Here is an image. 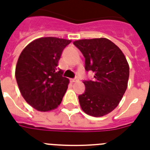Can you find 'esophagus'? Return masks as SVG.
<instances>
[{"label": "esophagus", "instance_id": "esophagus-1", "mask_svg": "<svg viewBox=\"0 0 150 150\" xmlns=\"http://www.w3.org/2000/svg\"><path fill=\"white\" fill-rule=\"evenodd\" d=\"M78 81V78H75V79H71V82H75Z\"/></svg>", "mask_w": 150, "mask_h": 150}]
</instances>
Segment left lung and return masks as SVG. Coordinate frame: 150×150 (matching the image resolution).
Listing matches in <instances>:
<instances>
[{"mask_svg":"<svg viewBox=\"0 0 150 150\" xmlns=\"http://www.w3.org/2000/svg\"><path fill=\"white\" fill-rule=\"evenodd\" d=\"M85 57L86 70L94 80L84 81L86 91L79 96L81 108L93 117H103L114 110L128 87L129 65L121 49L107 38L74 41Z\"/></svg>","mask_w":150,"mask_h":150,"instance_id":"left-lung-1","label":"left lung"}]
</instances>
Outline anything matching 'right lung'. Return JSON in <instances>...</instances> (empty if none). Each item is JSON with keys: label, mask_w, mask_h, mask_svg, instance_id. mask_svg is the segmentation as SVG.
I'll use <instances>...</instances> for the list:
<instances>
[{"label": "right lung", "mask_w": 150, "mask_h": 150, "mask_svg": "<svg viewBox=\"0 0 150 150\" xmlns=\"http://www.w3.org/2000/svg\"><path fill=\"white\" fill-rule=\"evenodd\" d=\"M70 40L41 37L32 41L18 59L15 78L20 93L34 109L46 112L62 101L69 79L58 70L59 60Z\"/></svg>", "instance_id": "obj_1"}]
</instances>
